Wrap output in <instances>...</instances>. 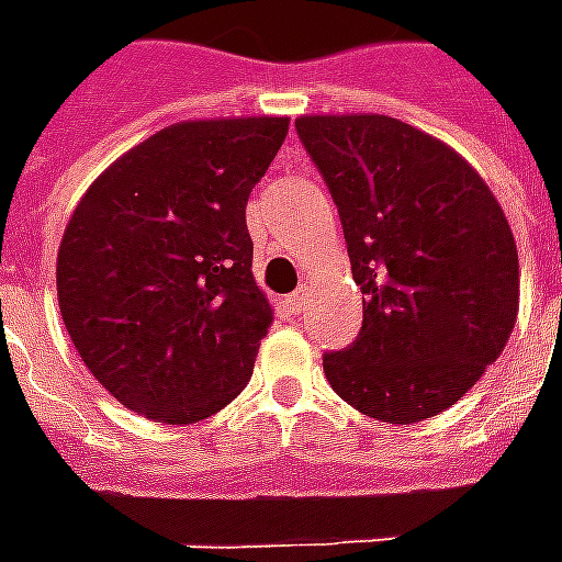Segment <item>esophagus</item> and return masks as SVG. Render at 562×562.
Listing matches in <instances>:
<instances>
[{"label": "esophagus", "instance_id": "obj_1", "mask_svg": "<svg viewBox=\"0 0 562 562\" xmlns=\"http://www.w3.org/2000/svg\"><path fill=\"white\" fill-rule=\"evenodd\" d=\"M285 304H289V310H292V313H301V310H306V285H301L297 292L289 294V301H285Z\"/></svg>", "mask_w": 562, "mask_h": 562}]
</instances>
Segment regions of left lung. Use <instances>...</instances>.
Listing matches in <instances>:
<instances>
[{
	"mask_svg": "<svg viewBox=\"0 0 562 562\" xmlns=\"http://www.w3.org/2000/svg\"><path fill=\"white\" fill-rule=\"evenodd\" d=\"M306 153L340 210L364 325L325 355L330 389L376 422L446 413L518 322L515 234L482 173L446 140L385 114H304Z\"/></svg>",
	"mask_w": 562,
	"mask_h": 562,
	"instance_id": "1",
	"label": "left lung"
}]
</instances>
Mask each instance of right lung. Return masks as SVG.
<instances>
[{
  "label": "right lung",
  "instance_id": "right-lung-1",
  "mask_svg": "<svg viewBox=\"0 0 562 562\" xmlns=\"http://www.w3.org/2000/svg\"><path fill=\"white\" fill-rule=\"evenodd\" d=\"M289 116L165 126L83 192L56 252V297L80 361L111 397L195 424L246 389L273 322L252 277L246 201Z\"/></svg>",
  "mask_w": 562,
  "mask_h": 562
}]
</instances>
